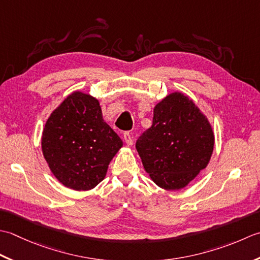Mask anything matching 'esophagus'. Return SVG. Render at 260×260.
I'll return each mask as SVG.
<instances>
[{
	"label": "esophagus",
	"instance_id": "34e87169",
	"mask_svg": "<svg viewBox=\"0 0 260 260\" xmlns=\"http://www.w3.org/2000/svg\"><path fill=\"white\" fill-rule=\"evenodd\" d=\"M123 139L125 141V144L128 145V146H131L132 144H134V139H132V134H131V132H129V131L124 132Z\"/></svg>",
	"mask_w": 260,
	"mask_h": 260
}]
</instances>
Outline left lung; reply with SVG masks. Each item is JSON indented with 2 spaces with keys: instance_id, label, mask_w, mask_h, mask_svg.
Returning a JSON list of instances; mask_svg holds the SVG:
<instances>
[{
  "instance_id": "left-lung-1",
  "label": "left lung",
  "mask_w": 260,
  "mask_h": 260,
  "mask_svg": "<svg viewBox=\"0 0 260 260\" xmlns=\"http://www.w3.org/2000/svg\"><path fill=\"white\" fill-rule=\"evenodd\" d=\"M214 135L192 100L173 93L153 109L152 125L136 142L146 172L158 186L179 189L210 161Z\"/></svg>"
}]
</instances>
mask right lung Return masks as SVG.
<instances>
[{
    "mask_svg": "<svg viewBox=\"0 0 260 260\" xmlns=\"http://www.w3.org/2000/svg\"><path fill=\"white\" fill-rule=\"evenodd\" d=\"M41 146L58 181L73 189L88 190L103 181L122 140L104 122L99 101L75 92L47 120Z\"/></svg>",
    "mask_w": 260,
    "mask_h": 260,
    "instance_id": "right-lung-1",
    "label": "right lung"
}]
</instances>
